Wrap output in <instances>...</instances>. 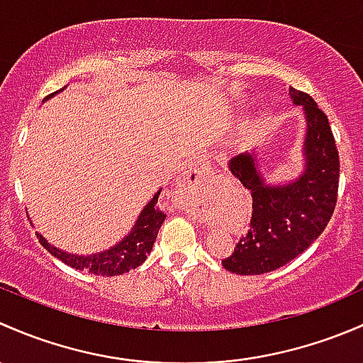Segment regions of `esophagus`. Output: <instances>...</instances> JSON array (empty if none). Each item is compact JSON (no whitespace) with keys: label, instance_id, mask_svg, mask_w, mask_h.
<instances>
[{"label":"esophagus","instance_id":"34e87169","mask_svg":"<svg viewBox=\"0 0 363 363\" xmlns=\"http://www.w3.org/2000/svg\"><path fill=\"white\" fill-rule=\"evenodd\" d=\"M209 171V164L206 162V159H196L192 164H189V167L183 173V178H185L186 183H196L199 182L204 174H208Z\"/></svg>","mask_w":363,"mask_h":363}]
</instances>
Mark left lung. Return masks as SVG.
I'll use <instances>...</instances> for the list:
<instances>
[{
  "mask_svg": "<svg viewBox=\"0 0 363 363\" xmlns=\"http://www.w3.org/2000/svg\"><path fill=\"white\" fill-rule=\"evenodd\" d=\"M306 115L304 169L289 183L265 182L255 152L230 159L229 169L252 192V218L233 255L222 260L242 276L276 271L301 255L327 227L339 186V154L328 118L311 96L290 89Z\"/></svg>",
  "mask_w": 363,
  "mask_h": 363,
  "instance_id": "8db88e82",
  "label": "left lung"
}]
</instances>
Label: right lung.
<instances>
[{"label":"right lung","instance_id":"obj_1","mask_svg":"<svg viewBox=\"0 0 363 363\" xmlns=\"http://www.w3.org/2000/svg\"><path fill=\"white\" fill-rule=\"evenodd\" d=\"M61 91H65V89H61ZM52 96L54 94L47 96V99L52 98ZM159 196L160 190L155 192L150 203L141 209L140 216H138L130 233L122 241L110 246L104 252L92 253V255H74V253H68L65 250L52 246L40 233H36V236H38L40 245L48 253H52L55 259H59L61 262L69 265V267L78 269V271H87L96 276L124 274V272H129L130 269L140 267L147 260V255L152 252V246H154L160 225L166 220V215L157 206Z\"/></svg>","mask_w":363,"mask_h":363}]
</instances>
